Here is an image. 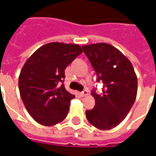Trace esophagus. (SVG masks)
Masks as SVG:
<instances>
[{
	"instance_id": "obj_1",
	"label": "esophagus",
	"mask_w": 156,
	"mask_h": 156,
	"mask_svg": "<svg viewBox=\"0 0 156 156\" xmlns=\"http://www.w3.org/2000/svg\"><path fill=\"white\" fill-rule=\"evenodd\" d=\"M80 95H81L82 97H85V96L88 95V90H83V91L80 93Z\"/></svg>"
}]
</instances>
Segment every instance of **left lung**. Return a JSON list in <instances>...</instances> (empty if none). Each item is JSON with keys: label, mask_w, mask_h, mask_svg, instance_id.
I'll return each instance as SVG.
<instances>
[{"label": "left lung", "mask_w": 156, "mask_h": 156, "mask_svg": "<svg viewBox=\"0 0 156 156\" xmlns=\"http://www.w3.org/2000/svg\"><path fill=\"white\" fill-rule=\"evenodd\" d=\"M97 74V82L104 83L103 93L91 94L94 108L86 111L88 121L102 130L116 127L124 120L137 95V76L130 61L112 45L94 43L83 46Z\"/></svg>", "instance_id": "left-lung-1"}]
</instances>
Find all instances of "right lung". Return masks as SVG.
<instances>
[{"label": "right lung", "mask_w": 156, "mask_h": 156, "mask_svg": "<svg viewBox=\"0 0 156 156\" xmlns=\"http://www.w3.org/2000/svg\"><path fill=\"white\" fill-rule=\"evenodd\" d=\"M82 52L78 44L51 42L26 61L19 76V91L29 115L38 124L51 126L67 117L75 96L61 83L66 68Z\"/></svg>", "instance_id": "obj_1"}]
</instances>
